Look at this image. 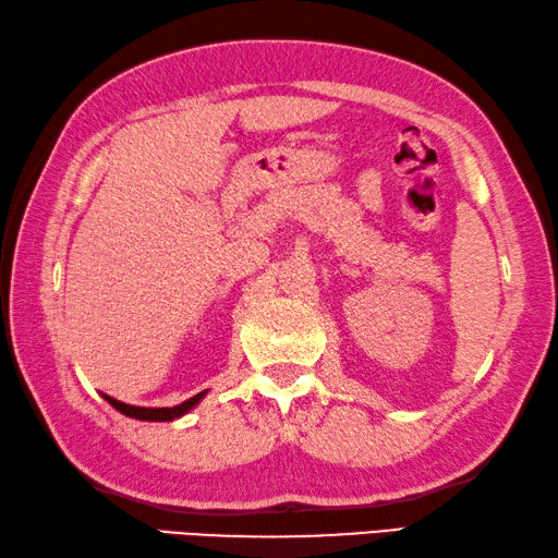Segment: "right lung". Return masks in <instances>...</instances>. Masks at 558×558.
Wrapping results in <instances>:
<instances>
[{
    "label": "right lung",
    "instance_id": "add662e5",
    "mask_svg": "<svg viewBox=\"0 0 558 558\" xmlns=\"http://www.w3.org/2000/svg\"><path fill=\"white\" fill-rule=\"evenodd\" d=\"M205 392H197L195 398H190L185 402L175 404V408H136V404H126V402H119L114 398H109V395H105V400L111 404V408L119 410L121 414H126V417H134V420H144V422H173L178 417H182V414H187L195 404L205 398Z\"/></svg>",
    "mask_w": 558,
    "mask_h": 558
}]
</instances>
